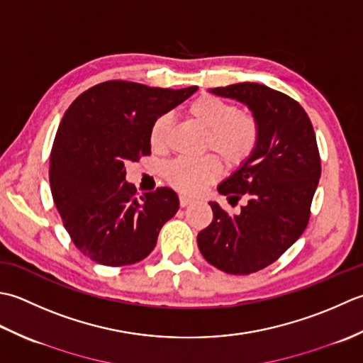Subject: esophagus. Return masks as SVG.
I'll return each instance as SVG.
<instances>
[{
	"instance_id": "1",
	"label": "esophagus",
	"mask_w": 363,
	"mask_h": 363,
	"mask_svg": "<svg viewBox=\"0 0 363 363\" xmlns=\"http://www.w3.org/2000/svg\"><path fill=\"white\" fill-rule=\"evenodd\" d=\"M179 201H180V206H188L192 202V199L186 197V196H180Z\"/></svg>"
}]
</instances>
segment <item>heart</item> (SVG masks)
Here are the masks:
<instances>
[{
  "label": "heart",
  "instance_id": "1",
  "mask_svg": "<svg viewBox=\"0 0 363 363\" xmlns=\"http://www.w3.org/2000/svg\"><path fill=\"white\" fill-rule=\"evenodd\" d=\"M189 119L205 133V152H214L228 167L244 164L254 153L260 138V125L249 111L214 95H201L188 106ZM172 128V117L160 116L152 123L149 139L153 150H166ZM220 164L216 157L202 160H175L164 167V179L177 191L194 196L205 186L216 182Z\"/></svg>",
  "mask_w": 363,
  "mask_h": 363
}]
</instances>
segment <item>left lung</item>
<instances>
[{"mask_svg": "<svg viewBox=\"0 0 363 363\" xmlns=\"http://www.w3.org/2000/svg\"><path fill=\"white\" fill-rule=\"evenodd\" d=\"M252 111L260 125L254 153L218 186L238 214L216 202L211 224L197 235L203 258L227 274L244 276L274 263L304 233L321 177V158L307 113L288 95L258 83L214 87Z\"/></svg>", "mask_w": 363, "mask_h": 363, "instance_id": "8db88e82", "label": "left lung"}]
</instances>
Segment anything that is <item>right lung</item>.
I'll return each instance as SVG.
<instances>
[{
  "instance_id": "obj_1",
  "label": "right lung",
  "mask_w": 363,
  "mask_h": 363,
  "mask_svg": "<svg viewBox=\"0 0 363 363\" xmlns=\"http://www.w3.org/2000/svg\"><path fill=\"white\" fill-rule=\"evenodd\" d=\"M196 91L111 79L65 111L50 153L51 194L73 244L95 263L144 260L179 211L171 188L138 197L135 184L125 182V164L150 155L152 123Z\"/></svg>"
}]
</instances>
